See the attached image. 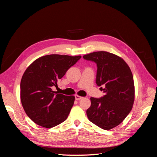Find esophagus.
<instances>
[{"mask_svg": "<svg viewBox=\"0 0 157 157\" xmlns=\"http://www.w3.org/2000/svg\"><path fill=\"white\" fill-rule=\"evenodd\" d=\"M82 98V97L78 96V95H77V94L75 95V99H76V100H80V99H81Z\"/></svg>", "mask_w": 157, "mask_h": 157, "instance_id": "1", "label": "esophagus"}]
</instances>
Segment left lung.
<instances>
[{
  "label": "left lung",
  "mask_w": 157,
  "mask_h": 157,
  "mask_svg": "<svg viewBox=\"0 0 157 157\" xmlns=\"http://www.w3.org/2000/svg\"><path fill=\"white\" fill-rule=\"evenodd\" d=\"M83 58L97 64L96 82L105 93L100 98H90L86 111L90 122L109 130L119 125L131 111L134 102V78L129 66L121 57L105 51L94 52Z\"/></svg>",
  "instance_id": "1"
}]
</instances>
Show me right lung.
Segmentation results:
<instances>
[{
    "label": "right lung",
    "instance_id": "obj_1",
    "mask_svg": "<svg viewBox=\"0 0 157 157\" xmlns=\"http://www.w3.org/2000/svg\"><path fill=\"white\" fill-rule=\"evenodd\" d=\"M80 58V56L46 55L25 70L20 83L21 101L27 116L36 124L50 128L67 119L75 96L58 94L52 88L58 87V80Z\"/></svg>",
    "mask_w": 157,
    "mask_h": 157
}]
</instances>
